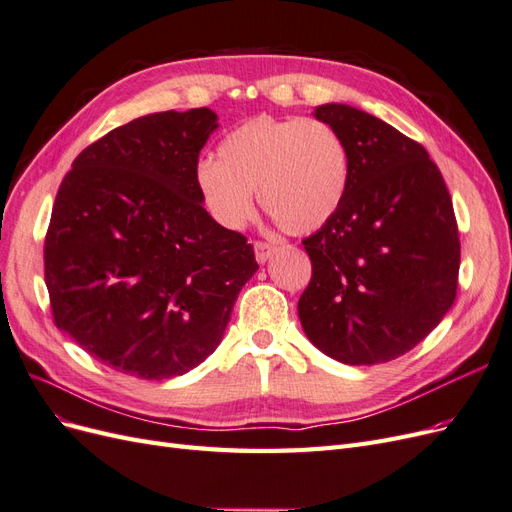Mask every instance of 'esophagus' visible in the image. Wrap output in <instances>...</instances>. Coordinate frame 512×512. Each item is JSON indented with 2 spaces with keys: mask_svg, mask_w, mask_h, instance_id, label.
Here are the masks:
<instances>
[{
  "mask_svg": "<svg viewBox=\"0 0 512 512\" xmlns=\"http://www.w3.org/2000/svg\"><path fill=\"white\" fill-rule=\"evenodd\" d=\"M275 250H277V245L275 243H269V241H256L254 243V252H256V260L260 262H267L273 254H275Z\"/></svg>",
  "mask_w": 512,
  "mask_h": 512,
  "instance_id": "34e87169",
  "label": "esophagus"
}]
</instances>
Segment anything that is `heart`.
<instances>
[{
  "label": "heart",
  "mask_w": 512,
  "mask_h": 512,
  "mask_svg": "<svg viewBox=\"0 0 512 512\" xmlns=\"http://www.w3.org/2000/svg\"><path fill=\"white\" fill-rule=\"evenodd\" d=\"M196 185L209 213L226 228L245 226L258 192L277 226L301 235L320 228L342 205L348 153L324 121L256 117L224 138L218 162L198 164Z\"/></svg>",
  "instance_id": "heart-1"
}]
</instances>
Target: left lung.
I'll use <instances>...</instances> for the list:
<instances>
[{
    "label": "left lung",
    "instance_id": "obj_1",
    "mask_svg": "<svg viewBox=\"0 0 512 512\" xmlns=\"http://www.w3.org/2000/svg\"><path fill=\"white\" fill-rule=\"evenodd\" d=\"M348 153L342 205L303 241L312 280L299 299L309 342L346 365L412 350L453 307L459 232L423 145L348 104L316 106Z\"/></svg>",
    "mask_w": 512,
    "mask_h": 512
}]
</instances>
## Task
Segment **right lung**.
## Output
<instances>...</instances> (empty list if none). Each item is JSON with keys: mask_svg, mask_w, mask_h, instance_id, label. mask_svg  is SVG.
Wrapping results in <instances>:
<instances>
[{"mask_svg": "<svg viewBox=\"0 0 512 512\" xmlns=\"http://www.w3.org/2000/svg\"><path fill=\"white\" fill-rule=\"evenodd\" d=\"M218 115L153 113L72 162L44 241L59 331L121 374H188L220 346L258 265L241 232L215 222L196 185Z\"/></svg>", "mask_w": 512, "mask_h": 512, "instance_id": "1", "label": "right lung"}]
</instances>
